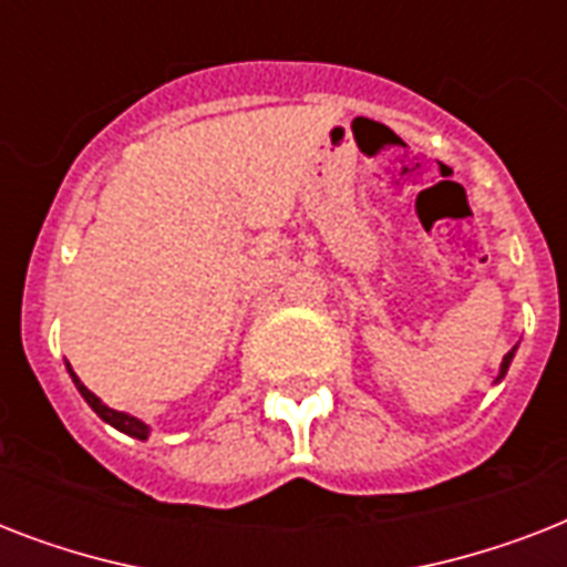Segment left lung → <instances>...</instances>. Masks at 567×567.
<instances>
[{
    "label": "left lung",
    "mask_w": 567,
    "mask_h": 567,
    "mask_svg": "<svg viewBox=\"0 0 567 567\" xmlns=\"http://www.w3.org/2000/svg\"><path fill=\"white\" fill-rule=\"evenodd\" d=\"M515 350H518V347H512L509 353L503 355V362H501V373H497V379H494V385H497V382H501L503 377H506V371H509V364H512V359H515Z\"/></svg>",
    "instance_id": "obj_1"
}]
</instances>
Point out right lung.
Here are the masks:
<instances>
[{"label": "right lung", "mask_w": 567, "mask_h": 567, "mask_svg": "<svg viewBox=\"0 0 567 567\" xmlns=\"http://www.w3.org/2000/svg\"><path fill=\"white\" fill-rule=\"evenodd\" d=\"M66 373H70V379H73V385L79 388V394L84 396V403L91 405L93 412L100 414L102 421L109 423V426H114V430H120V432H126L128 439H137V441L150 439V432H153V426H150V423H144V421H141V417H135V414L117 412V409H111V405L102 403L100 396L93 394L91 388L84 385L82 379L75 377V371H73V368H70V362H66Z\"/></svg>", "instance_id": "1"}]
</instances>
